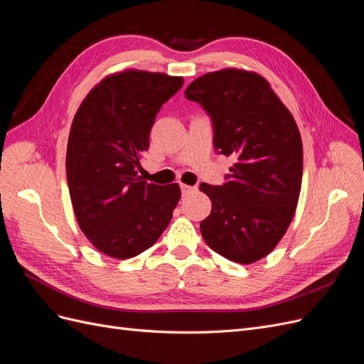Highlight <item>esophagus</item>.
<instances>
[{
    "mask_svg": "<svg viewBox=\"0 0 364 364\" xmlns=\"http://www.w3.org/2000/svg\"><path fill=\"white\" fill-rule=\"evenodd\" d=\"M196 190V186H190V185H185V183H181V191H182V196H188L190 193H193Z\"/></svg>",
    "mask_w": 364,
    "mask_h": 364,
    "instance_id": "obj_1",
    "label": "esophagus"
}]
</instances>
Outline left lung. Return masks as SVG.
I'll return each mask as SVG.
<instances>
[{
    "label": "left lung",
    "mask_w": 364,
    "mask_h": 364,
    "mask_svg": "<svg viewBox=\"0 0 364 364\" xmlns=\"http://www.w3.org/2000/svg\"><path fill=\"white\" fill-rule=\"evenodd\" d=\"M211 118L214 149L232 156L223 185L200 183L213 202L200 223L206 245L240 264L277 247L289 229L302 183V139L296 121L259 74L228 68L185 90Z\"/></svg>",
    "instance_id": "left-lung-1"
}]
</instances>
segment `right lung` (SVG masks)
I'll use <instances>...</instances> for the list:
<instances>
[{"label": "right lung", "mask_w": 364, "mask_h": 364, "mask_svg": "<svg viewBox=\"0 0 364 364\" xmlns=\"http://www.w3.org/2000/svg\"><path fill=\"white\" fill-rule=\"evenodd\" d=\"M182 77L129 70L103 79L77 111L68 138L67 181L74 214L105 255L134 258L153 246L181 199L178 183L141 179L159 109Z\"/></svg>", "instance_id": "add662e5"}]
</instances>
